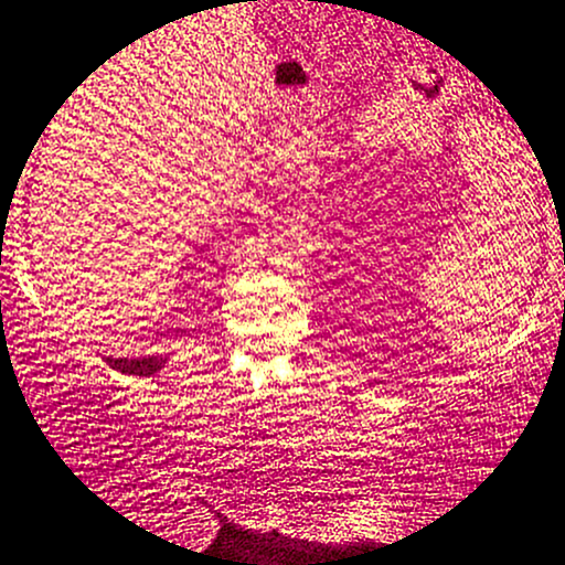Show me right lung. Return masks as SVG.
<instances>
[{
	"mask_svg": "<svg viewBox=\"0 0 565 565\" xmlns=\"http://www.w3.org/2000/svg\"><path fill=\"white\" fill-rule=\"evenodd\" d=\"M168 355H143V359H107V364L113 370L126 372V375H137V377H151L157 372H162L166 366Z\"/></svg>",
	"mask_w": 565,
	"mask_h": 565,
	"instance_id": "1",
	"label": "right lung"
}]
</instances>
